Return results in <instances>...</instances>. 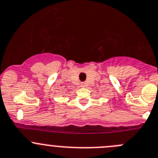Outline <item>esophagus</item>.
<instances>
[{"label":"esophagus","instance_id":"obj_1","mask_svg":"<svg viewBox=\"0 0 158 158\" xmlns=\"http://www.w3.org/2000/svg\"><path fill=\"white\" fill-rule=\"evenodd\" d=\"M81 87H82V88H85V87H86V86H87V84H86V82H81Z\"/></svg>","mask_w":158,"mask_h":158}]
</instances>
